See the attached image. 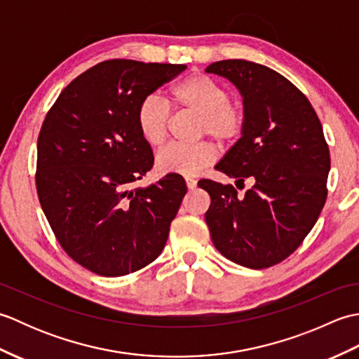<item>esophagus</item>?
<instances>
[{
    "label": "esophagus",
    "mask_w": 359,
    "mask_h": 359,
    "mask_svg": "<svg viewBox=\"0 0 359 359\" xmlns=\"http://www.w3.org/2000/svg\"><path fill=\"white\" fill-rule=\"evenodd\" d=\"M185 182H187V187H188V189H194L196 187H197V180H194V179H185Z\"/></svg>",
    "instance_id": "esophagus-1"
}]
</instances>
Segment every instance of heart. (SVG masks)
Segmentation results:
<instances>
[{"label": "heart", "instance_id": "obj_1", "mask_svg": "<svg viewBox=\"0 0 359 359\" xmlns=\"http://www.w3.org/2000/svg\"><path fill=\"white\" fill-rule=\"evenodd\" d=\"M170 100L180 111L199 116L197 134L211 135L222 144H230L245 129V112L230 102V93L219 81L201 72L188 75L171 88ZM135 125L144 143L158 148L165 143L170 129V111L156 97H147L135 112ZM217 157L211 142L193 144H170L156 157V166L163 174L194 175L210 166Z\"/></svg>", "mask_w": 359, "mask_h": 359}]
</instances>
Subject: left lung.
<instances>
[{
	"instance_id": "1",
	"label": "left lung",
	"mask_w": 359,
	"mask_h": 359,
	"mask_svg": "<svg viewBox=\"0 0 359 359\" xmlns=\"http://www.w3.org/2000/svg\"><path fill=\"white\" fill-rule=\"evenodd\" d=\"M208 74L230 80L243 98L245 129L216 170L253 184L199 180L211 197L205 212L220 255L248 269L276 265L301 245L327 199L329 144L313 106L292 81L247 60H222Z\"/></svg>"
}]
</instances>
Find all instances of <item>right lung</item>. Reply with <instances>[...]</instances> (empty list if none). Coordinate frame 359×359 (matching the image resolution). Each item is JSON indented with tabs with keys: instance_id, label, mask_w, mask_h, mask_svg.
I'll list each match as a JSON object with an SVG mask.
<instances>
[{
	"instance_id": "right-lung-1",
	"label": "right lung",
	"mask_w": 359,
	"mask_h": 359,
	"mask_svg": "<svg viewBox=\"0 0 359 359\" xmlns=\"http://www.w3.org/2000/svg\"><path fill=\"white\" fill-rule=\"evenodd\" d=\"M185 69L108 60L72 80L46 114L36 144L38 199L67 256L100 276L134 273L165 248L187 184L166 174L134 187L154 163L135 112Z\"/></svg>"
}]
</instances>
